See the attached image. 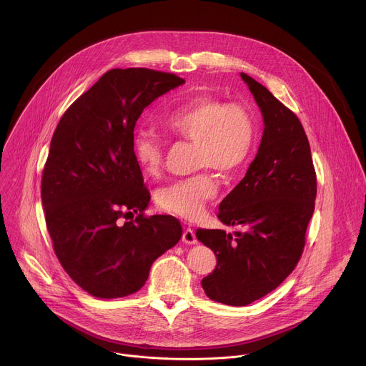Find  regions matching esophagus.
<instances>
[{
  "label": "esophagus",
  "instance_id": "34e87169",
  "mask_svg": "<svg viewBox=\"0 0 366 366\" xmlns=\"http://www.w3.org/2000/svg\"><path fill=\"white\" fill-rule=\"evenodd\" d=\"M182 242H185L187 244H194L197 243V237H195V233L191 227H187L182 233Z\"/></svg>",
  "mask_w": 366,
  "mask_h": 366
}]
</instances>
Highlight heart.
<instances>
[{"label":"heart","mask_w":366,"mask_h":366,"mask_svg":"<svg viewBox=\"0 0 366 366\" xmlns=\"http://www.w3.org/2000/svg\"><path fill=\"white\" fill-rule=\"evenodd\" d=\"M162 124L174 136L195 143L198 168H213L222 174L239 171L254 147L256 119L243 102L213 95H192L181 99L164 117ZM132 150L147 175H156L164 164L165 146L150 130L133 134ZM219 182L208 169L164 187L158 194L162 210L185 220L199 217L207 202L217 194Z\"/></svg>","instance_id":"obj_1"}]
</instances>
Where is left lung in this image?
<instances>
[{
	"label": "left lung",
	"instance_id": "left-lung-1",
	"mask_svg": "<svg viewBox=\"0 0 366 366\" xmlns=\"http://www.w3.org/2000/svg\"><path fill=\"white\" fill-rule=\"evenodd\" d=\"M264 116V134L244 178L220 202L217 217L244 232L197 229L217 265L202 278L207 297L247 305L275 290L295 268L317 195L316 169L298 117L262 84L240 74Z\"/></svg>",
	"mask_w": 366,
	"mask_h": 366
}]
</instances>
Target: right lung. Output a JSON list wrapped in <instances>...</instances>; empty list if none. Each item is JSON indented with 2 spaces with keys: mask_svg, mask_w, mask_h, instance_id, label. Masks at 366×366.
Here are the masks:
<instances>
[{
  "mask_svg": "<svg viewBox=\"0 0 366 366\" xmlns=\"http://www.w3.org/2000/svg\"><path fill=\"white\" fill-rule=\"evenodd\" d=\"M184 82L147 68L112 69L71 104L50 140L41 174L46 227L65 272L92 297L139 291L182 236L174 216H144L150 194L132 139L149 104Z\"/></svg>",
  "mask_w": 366,
  "mask_h": 366,
  "instance_id": "right-lung-1",
  "label": "right lung"
}]
</instances>
